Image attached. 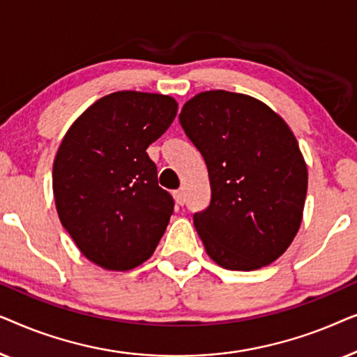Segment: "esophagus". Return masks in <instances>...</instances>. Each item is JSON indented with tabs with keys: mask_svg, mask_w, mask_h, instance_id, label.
I'll use <instances>...</instances> for the list:
<instances>
[{
	"mask_svg": "<svg viewBox=\"0 0 357 357\" xmlns=\"http://www.w3.org/2000/svg\"><path fill=\"white\" fill-rule=\"evenodd\" d=\"M174 198H175V203H177V204H183L185 203L183 188H180V190H177V192H174Z\"/></svg>",
	"mask_w": 357,
	"mask_h": 357,
	"instance_id": "esophagus-1",
	"label": "esophagus"
}]
</instances>
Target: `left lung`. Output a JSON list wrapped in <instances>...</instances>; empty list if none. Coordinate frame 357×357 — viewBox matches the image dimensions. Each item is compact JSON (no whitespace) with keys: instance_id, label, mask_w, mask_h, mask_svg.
I'll list each match as a JSON object with an SVG mask.
<instances>
[{"instance_id":"8db88e82","label":"left lung","mask_w":357,"mask_h":357,"mask_svg":"<svg viewBox=\"0 0 357 357\" xmlns=\"http://www.w3.org/2000/svg\"><path fill=\"white\" fill-rule=\"evenodd\" d=\"M178 119L208 167L211 203L193 224L209 258L232 271L278 260L301 227L309 180L289 125L255 97L221 89L192 97Z\"/></svg>"}]
</instances>
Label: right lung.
Segmentation results:
<instances>
[{"mask_svg":"<svg viewBox=\"0 0 357 357\" xmlns=\"http://www.w3.org/2000/svg\"><path fill=\"white\" fill-rule=\"evenodd\" d=\"M174 97L119 91L66 131L53 160L58 218L87 260L128 271L149 260L174 213L146 149L177 115Z\"/></svg>","mask_w":357,"mask_h":357,"instance_id":"obj_1","label":"right lung"}]
</instances>
